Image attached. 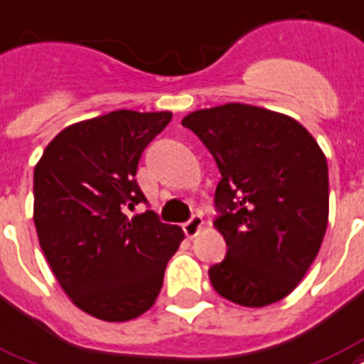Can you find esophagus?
Instances as JSON below:
<instances>
[{
    "instance_id": "1",
    "label": "esophagus",
    "mask_w": 364,
    "mask_h": 364,
    "mask_svg": "<svg viewBox=\"0 0 364 364\" xmlns=\"http://www.w3.org/2000/svg\"><path fill=\"white\" fill-rule=\"evenodd\" d=\"M202 225H204V219H202L200 213H193L187 223H183V231H185L187 237H196L198 231L202 229Z\"/></svg>"
}]
</instances>
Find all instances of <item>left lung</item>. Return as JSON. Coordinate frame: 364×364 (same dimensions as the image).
Here are the masks:
<instances>
[{
    "mask_svg": "<svg viewBox=\"0 0 364 364\" xmlns=\"http://www.w3.org/2000/svg\"><path fill=\"white\" fill-rule=\"evenodd\" d=\"M183 126L213 156L215 227L227 256L210 267L213 290L232 304L263 307L292 292L311 267L328 223V166L301 124L229 102L196 110Z\"/></svg>",
    "mask_w": 364,
    "mask_h": 364,
    "instance_id": "left-lung-1",
    "label": "left lung"
}]
</instances>
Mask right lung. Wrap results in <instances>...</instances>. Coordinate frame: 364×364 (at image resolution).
Returning <instances> with one entry per match:
<instances>
[{
  "label": "right lung",
  "instance_id": "1",
  "mask_svg": "<svg viewBox=\"0 0 364 364\" xmlns=\"http://www.w3.org/2000/svg\"><path fill=\"white\" fill-rule=\"evenodd\" d=\"M171 112L114 110L53 139L34 170V223L53 274L93 317L122 323L151 309L185 238L162 223L135 181L141 154Z\"/></svg>",
  "mask_w": 364,
  "mask_h": 364
}]
</instances>
